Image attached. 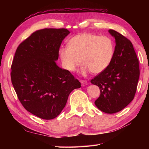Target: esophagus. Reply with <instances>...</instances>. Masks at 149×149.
Here are the masks:
<instances>
[{
  "mask_svg": "<svg viewBox=\"0 0 149 149\" xmlns=\"http://www.w3.org/2000/svg\"><path fill=\"white\" fill-rule=\"evenodd\" d=\"M80 82H81V85L83 86H84L87 85L88 84L87 81H86V80H81Z\"/></svg>",
  "mask_w": 149,
  "mask_h": 149,
  "instance_id": "esophagus-1",
  "label": "esophagus"
}]
</instances>
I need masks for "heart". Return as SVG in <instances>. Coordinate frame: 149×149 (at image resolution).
Listing matches in <instances>:
<instances>
[{"label":"heart","mask_w":149,"mask_h":149,"mask_svg":"<svg viewBox=\"0 0 149 149\" xmlns=\"http://www.w3.org/2000/svg\"><path fill=\"white\" fill-rule=\"evenodd\" d=\"M114 51V43L109 37L83 33L72 37L68 47H61L59 56L67 71L74 72L81 61L82 74L86 75L90 71L100 74L111 65Z\"/></svg>","instance_id":"heart-1"}]
</instances>
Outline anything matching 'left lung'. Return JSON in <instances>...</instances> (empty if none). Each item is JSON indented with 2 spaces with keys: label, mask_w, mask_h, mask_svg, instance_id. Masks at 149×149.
Masks as SVG:
<instances>
[{
  "label": "left lung",
  "mask_w": 149,
  "mask_h": 149,
  "mask_svg": "<svg viewBox=\"0 0 149 149\" xmlns=\"http://www.w3.org/2000/svg\"><path fill=\"white\" fill-rule=\"evenodd\" d=\"M109 32L115 38L114 56L111 65L91 80L100 89L94 102L99 109L107 114L123 110L136 93L140 76L139 60L130 40L114 30Z\"/></svg>",
  "instance_id": "8db88e82"
}]
</instances>
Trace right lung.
<instances>
[{"mask_svg": "<svg viewBox=\"0 0 149 149\" xmlns=\"http://www.w3.org/2000/svg\"><path fill=\"white\" fill-rule=\"evenodd\" d=\"M70 31L44 29L35 31L17 47L11 66V81L25 109L43 119L55 118L69 94L81 83L70 71L58 67L61 42Z\"/></svg>", "mask_w": 149, "mask_h": 149, "instance_id": "right-lung-1", "label": "right lung"}]
</instances>
